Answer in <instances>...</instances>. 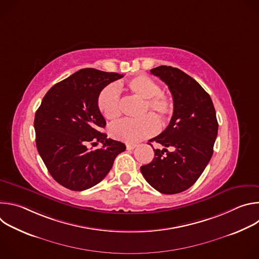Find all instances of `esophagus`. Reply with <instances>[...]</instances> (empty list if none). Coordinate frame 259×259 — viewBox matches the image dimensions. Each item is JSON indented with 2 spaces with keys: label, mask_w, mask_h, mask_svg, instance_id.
<instances>
[{
  "label": "esophagus",
  "mask_w": 259,
  "mask_h": 259,
  "mask_svg": "<svg viewBox=\"0 0 259 259\" xmlns=\"http://www.w3.org/2000/svg\"><path fill=\"white\" fill-rule=\"evenodd\" d=\"M136 147V144H130V143H128V144H126V149L127 150H133V149H135Z\"/></svg>",
  "instance_id": "34e87169"
}]
</instances>
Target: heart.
Here are the masks:
<instances>
[{
  "label": "heart",
  "mask_w": 259,
  "mask_h": 259,
  "mask_svg": "<svg viewBox=\"0 0 259 259\" xmlns=\"http://www.w3.org/2000/svg\"><path fill=\"white\" fill-rule=\"evenodd\" d=\"M127 88L132 95L144 100L140 120H123L109 127V135L115 139L135 143L154 135L158 130V121L147 113L153 112L165 121L174 113L172 97L162 92L161 86L152 78L141 75L127 82ZM97 106L101 115L109 121H116L121 116V101L117 86L108 85L101 90L97 98Z\"/></svg>",
  "instance_id": "heart-1"
}]
</instances>
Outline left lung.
Instances as JSON below:
<instances>
[{
    "label": "left lung",
    "instance_id": "obj_1",
    "mask_svg": "<svg viewBox=\"0 0 259 259\" xmlns=\"http://www.w3.org/2000/svg\"><path fill=\"white\" fill-rule=\"evenodd\" d=\"M151 73L167 84L174 113L168 127L149 140L164 149H154L155 158L140 171L158 192L178 194L198 180L213 155L218 131L215 108L202 86L179 68L161 65Z\"/></svg>",
    "mask_w": 259,
    "mask_h": 259
}]
</instances>
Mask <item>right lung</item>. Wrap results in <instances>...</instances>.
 <instances>
[{
	"mask_svg": "<svg viewBox=\"0 0 259 259\" xmlns=\"http://www.w3.org/2000/svg\"><path fill=\"white\" fill-rule=\"evenodd\" d=\"M117 72L83 68L55 84L35 112L33 127L38 152L51 176L62 187L84 191L99 183L126 150L107 138L106 123L97 106L101 90L123 78ZM103 143L93 151L88 144Z\"/></svg>",
	"mask_w": 259,
	"mask_h": 259,
	"instance_id": "obj_1",
	"label": "right lung"
}]
</instances>
